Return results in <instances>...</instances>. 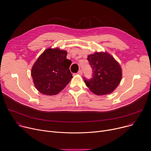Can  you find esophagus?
<instances>
[{
  "instance_id": "1",
  "label": "esophagus",
  "mask_w": 151,
  "mask_h": 151,
  "mask_svg": "<svg viewBox=\"0 0 151 151\" xmlns=\"http://www.w3.org/2000/svg\"><path fill=\"white\" fill-rule=\"evenodd\" d=\"M77 74H78V75H80V76H82V74H83L82 70H78V72L77 73Z\"/></svg>"
}]
</instances>
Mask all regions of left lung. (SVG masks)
<instances>
[{
	"label": "left lung",
	"instance_id": "1",
	"mask_svg": "<svg viewBox=\"0 0 151 151\" xmlns=\"http://www.w3.org/2000/svg\"><path fill=\"white\" fill-rule=\"evenodd\" d=\"M93 77L84 82L94 94L102 96L110 94L119 84L122 69L118 62L107 52H95L88 55Z\"/></svg>",
	"mask_w": 151,
	"mask_h": 151
}]
</instances>
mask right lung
<instances>
[{
	"instance_id": "add662e5",
	"label": "right lung",
	"mask_w": 151,
	"mask_h": 151,
	"mask_svg": "<svg viewBox=\"0 0 151 151\" xmlns=\"http://www.w3.org/2000/svg\"><path fill=\"white\" fill-rule=\"evenodd\" d=\"M67 52L58 48L44 50L32 66L31 75L35 88L41 93L53 96L63 90L73 78L66 58Z\"/></svg>"
}]
</instances>
